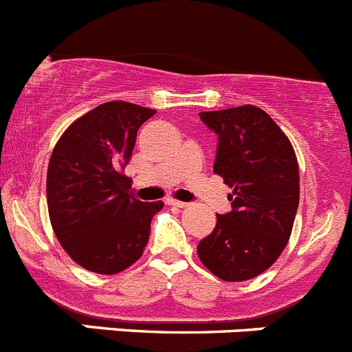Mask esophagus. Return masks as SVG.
I'll list each match as a JSON object with an SVG mask.
<instances>
[{"instance_id":"1","label":"esophagus","mask_w":352,"mask_h":352,"mask_svg":"<svg viewBox=\"0 0 352 352\" xmlns=\"http://www.w3.org/2000/svg\"><path fill=\"white\" fill-rule=\"evenodd\" d=\"M168 204L173 205V207H179V208H186L188 204H184V201H179V199H168Z\"/></svg>"}]
</instances>
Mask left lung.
I'll list each match as a JSON object with an SVG mask.
<instances>
[{
    "instance_id": "1",
    "label": "left lung",
    "mask_w": 352,
    "mask_h": 352,
    "mask_svg": "<svg viewBox=\"0 0 352 352\" xmlns=\"http://www.w3.org/2000/svg\"><path fill=\"white\" fill-rule=\"evenodd\" d=\"M219 138L214 173L233 188L231 212L198 243L199 261L228 283L249 280L277 261L300 201L296 154L286 133L254 105L199 112Z\"/></svg>"
}]
</instances>
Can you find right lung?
I'll list each match as a JSON object with an SVG mask.
<instances>
[{
	"mask_svg": "<svg viewBox=\"0 0 352 352\" xmlns=\"http://www.w3.org/2000/svg\"><path fill=\"white\" fill-rule=\"evenodd\" d=\"M154 113L107 101L72 122L54 147L47 170L50 224L66 254L85 270L119 274L144 254L163 201L129 195L131 179L121 170L138 129Z\"/></svg>",
	"mask_w": 352,
	"mask_h": 352,
	"instance_id": "right-lung-1",
	"label": "right lung"
}]
</instances>
